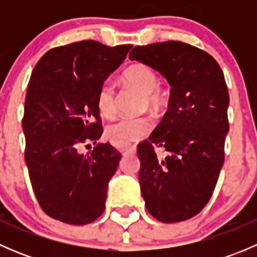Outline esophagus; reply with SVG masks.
<instances>
[{
    "label": "esophagus",
    "instance_id": "esophagus-1",
    "mask_svg": "<svg viewBox=\"0 0 257 257\" xmlns=\"http://www.w3.org/2000/svg\"><path fill=\"white\" fill-rule=\"evenodd\" d=\"M136 150H137L136 147H128V148H125V149H121L120 152L123 155H129V154H134V153H136Z\"/></svg>",
    "mask_w": 257,
    "mask_h": 257
}]
</instances>
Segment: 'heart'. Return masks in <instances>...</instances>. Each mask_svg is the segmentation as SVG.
<instances>
[{"mask_svg": "<svg viewBox=\"0 0 257 257\" xmlns=\"http://www.w3.org/2000/svg\"><path fill=\"white\" fill-rule=\"evenodd\" d=\"M123 76L129 85L143 94V107L152 109L162 107L164 95L158 89L159 78L152 68L145 64H133L125 69ZM97 108L105 118H110L115 113V89L110 80L103 82L98 89ZM152 129L153 120L150 116H121L107 126L105 136L113 145L124 148L144 138Z\"/></svg>", "mask_w": 257, "mask_h": 257, "instance_id": "b5f03b06", "label": "heart"}]
</instances>
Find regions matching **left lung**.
I'll return each instance as SVG.
<instances>
[{
    "mask_svg": "<svg viewBox=\"0 0 257 257\" xmlns=\"http://www.w3.org/2000/svg\"><path fill=\"white\" fill-rule=\"evenodd\" d=\"M129 58L159 72L172 87L167 113L137 152L145 206L162 222L184 221L208 204L224 164V73L209 53L178 41L137 46ZM155 146L168 155L158 157Z\"/></svg>",
    "mask_w": 257,
    "mask_h": 257,
    "instance_id": "8db88e82",
    "label": "left lung"
}]
</instances>
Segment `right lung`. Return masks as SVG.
<instances>
[{"mask_svg": "<svg viewBox=\"0 0 257 257\" xmlns=\"http://www.w3.org/2000/svg\"><path fill=\"white\" fill-rule=\"evenodd\" d=\"M132 47L80 41L49 49L33 69L22 120L25 160L38 204L53 219L85 225L104 211L121 155L109 143L87 154L79 147L102 136L98 89Z\"/></svg>", "mask_w": 257, "mask_h": 257, "instance_id": "1", "label": "right lung"}]
</instances>
